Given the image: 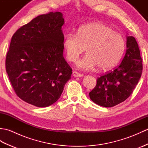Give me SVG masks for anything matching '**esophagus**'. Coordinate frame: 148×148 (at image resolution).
Wrapping results in <instances>:
<instances>
[{
    "mask_svg": "<svg viewBox=\"0 0 148 148\" xmlns=\"http://www.w3.org/2000/svg\"><path fill=\"white\" fill-rule=\"evenodd\" d=\"M72 76L76 77H83V74L78 73L77 72H76V71H73L72 72Z\"/></svg>",
    "mask_w": 148,
    "mask_h": 148,
    "instance_id": "34e87169",
    "label": "esophagus"
}]
</instances>
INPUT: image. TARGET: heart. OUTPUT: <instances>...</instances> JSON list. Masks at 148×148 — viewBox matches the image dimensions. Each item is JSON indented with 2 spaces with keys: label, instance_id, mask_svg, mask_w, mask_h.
Returning <instances> with one entry per match:
<instances>
[{
  "label": "heart",
  "instance_id": "heart-1",
  "mask_svg": "<svg viewBox=\"0 0 148 148\" xmlns=\"http://www.w3.org/2000/svg\"><path fill=\"white\" fill-rule=\"evenodd\" d=\"M63 47L66 58L75 62L86 48L87 54L77 63L82 70H90L96 66L100 71L113 68L120 60L125 49L121 34L102 22H92L80 27L76 34L68 33Z\"/></svg>",
  "mask_w": 148,
  "mask_h": 148
}]
</instances>
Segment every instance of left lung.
I'll return each mask as SVG.
<instances>
[{"label": "left lung", "mask_w": 148, "mask_h": 148, "mask_svg": "<svg viewBox=\"0 0 148 148\" xmlns=\"http://www.w3.org/2000/svg\"><path fill=\"white\" fill-rule=\"evenodd\" d=\"M127 50L120 65L97 79L89 93L93 102L111 108L125 101L136 88L143 72L142 58L136 39L127 36Z\"/></svg>", "instance_id": "obj_1"}]
</instances>
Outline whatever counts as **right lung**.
I'll return each instance as SVG.
<instances>
[{
    "label": "right lung",
    "mask_w": 148,
    "mask_h": 148,
    "mask_svg": "<svg viewBox=\"0 0 148 148\" xmlns=\"http://www.w3.org/2000/svg\"><path fill=\"white\" fill-rule=\"evenodd\" d=\"M65 21L60 12L38 16L12 36L5 67L16 94L23 101L46 108L60 97L72 69L64 53Z\"/></svg>",
    "instance_id": "obj_1"
}]
</instances>
